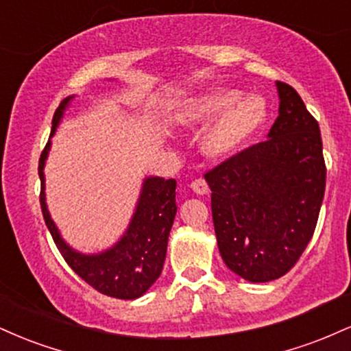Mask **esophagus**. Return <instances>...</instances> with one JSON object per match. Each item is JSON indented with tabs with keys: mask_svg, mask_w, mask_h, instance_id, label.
<instances>
[{
	"mask_svg": "<svg viewBox=\"0 0 351 351\" xmlns=\"http://www.w3.org/2000/svg\"><path fill=\"white\" fill-rule=\"evenodd\" d=\"M189 188H191L193 191H195L196 195H199V196H203V195H208V191H209V188H208L206 181H204L203 178H198V180H195V181H193V183L189 184Z\"/></svg>",
	"mask_w": 351,
	"mask_h": 351,
	"instance_id": "obj_1",
	"label": "esophagus"
}]
</instances>
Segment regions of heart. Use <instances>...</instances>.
Returning <instances> with one entry per match:
<instances>
[{
    "instance_id": "1",
    "label": "heart",
    "mask_w": 351,
    "mask_h": 351,
    "mask_svg": "<svg viewBox=\"0 0 351 351\" xmlns=\"http://www.w3.org/2000/svg\"><path fill=\"white\" fill-rule=\"evenodd\" d=\"M267 102L257 94L231 88H209L184 104L180 125L186 130L208 127L201 140V150L213 160L229 158L264 127Z\"/></svg>"
}]
</instances>
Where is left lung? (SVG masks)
I'll return each instance as SVG.
<instances>
[{"mask_svg":"<svg viewBox=\"0 0 351 351\" xmlns=\"http://www.w3.org/2000/svg\"><path fill=\"white\" fill-rule=\"evenodd\" d=\"M276 87L279 117L267 140L204 175L221 257L249 282L291 271L312 239L325 193L317 120L291 86Z\"/></svg>","mask_w":351,"mask_h":351,"instance_id":"left-lung-1","label":"left lung"}]
</instances>
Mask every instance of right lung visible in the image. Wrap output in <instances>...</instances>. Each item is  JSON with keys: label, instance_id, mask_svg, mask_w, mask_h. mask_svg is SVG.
Instances as JSON below:
<instances>
[{"label": "right lung", "instance_id": "add662e5", "mask_svg": "<svg viewBox=\"0 0 351 351\" xmlns=\"http://www.w3.org/2000/svg\"><path fill=\"white\" fill-rule=\"evenodd\" d=\"M115 80V79H108ZM72 94L59 104L52 119L49 142L39 158L41 178V209L52 239L71 265L88 285L108 297L134 300L147 293L162 274L167 257L168 236L176 216V181L160 176H145L134 215L119 241L97 252H80L60 234L46 203V160L51 152V138L62 122L66 110L74 102Z\"/></svg>", "mask_w": 351, "mask_h": 351}]
</instances>
